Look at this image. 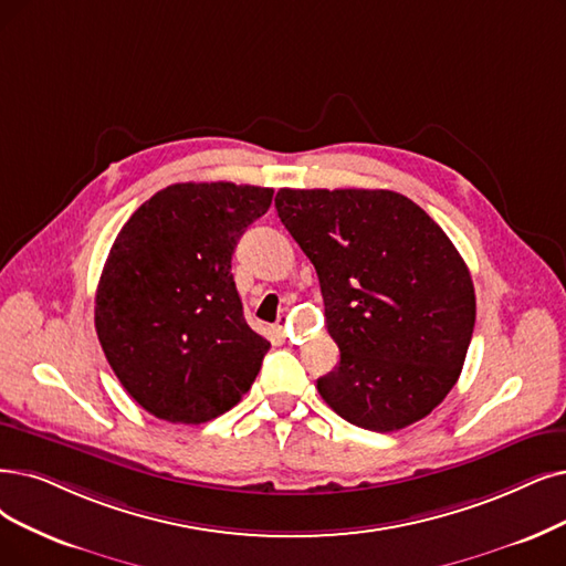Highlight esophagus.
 I'll use <instances>...</instances> for the list:
<instances>
[{
  "label": "esophagus",
  "instance_id": "esophagus-1",
  "mask_svg": "<svg viewBox=\"0 0 566 566\" xmlns=\"http://www.w3.org/2000/svg\"><path fill=\"white\" fill-rule=\"evenodd\" d=\"M274 329H276L279 334H283V332H285V313L281 315V318H279V323L274 325Z\"/></svg>",
  "mask_w": 566,
  "mask_h": 566
}]
</instances>
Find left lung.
Returning <instances> with one entry per match:
<instances>
[{"instance_id": "left-lung-1", "label": "left lung", "mask_w": 566, "mask_h": 566, "mask_svg": "<svg viewBox=\"0 0 566 566\" xmlns=\"http://www.w3.org/2000/svg\"><path fill=\"white\" fill-rule=\"evenodd\" d=\"M276 211L313 262L342 357L318 392L344 420L397 432L453 390L476 323L458 248L392 190L281 188Z\"/></svg>"}]
</instances>
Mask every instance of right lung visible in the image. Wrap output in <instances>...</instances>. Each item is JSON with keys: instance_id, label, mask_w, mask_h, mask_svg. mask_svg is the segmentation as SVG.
Listing matches in <instances>:
<instances>
[{"instance_id": "add662e5", "label": "right lung", "mask_w": 566, "mask_h": 566, "mask_svg": "<svg viewBox=\"0 0 566 566\" xmlns=\"http://www.w3.org/2000/svg\"><path fill=\"white\" fill-rule=\"evenodd\" d=\"M274 190L176 184L132 213L111 245L95 327L129 397L167 422H209L251 390L269 342L248 327L232 255Z\"/></svg>"}]
</instances>
